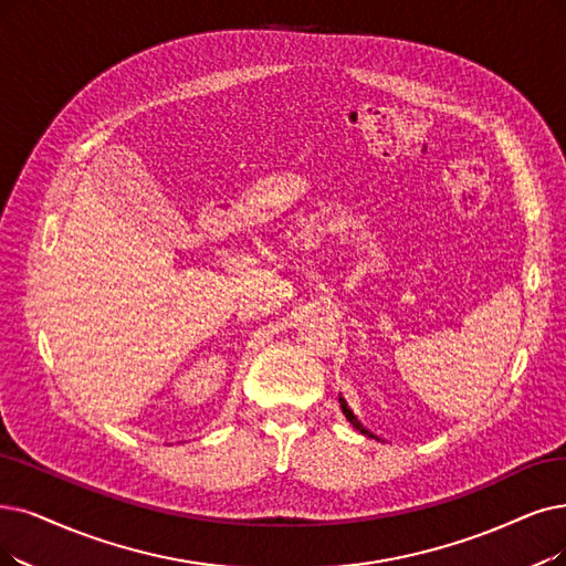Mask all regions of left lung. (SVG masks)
<instances>
[{"instance_id": "obj_1", "label": "left lung", "mask_w": 566, "mask_h": 566, "mask_svg": "<svg viewBox=\"0 0 566 566\" xmlns=\"http://www.w3.org/2000/svg\"><path fill=\"white\" fill-rule=\"evenodd\" d=\"M338 403H342V411H344V416L348 418V422H350V424L357 429L359 434H365V437H369V439H376V441H380V437H378V434H374L371 429H367L365 424L359 422V418L353 413V409H350V406H348V401H346L342 395H338Z\"/></svg>"}]
</instances>
